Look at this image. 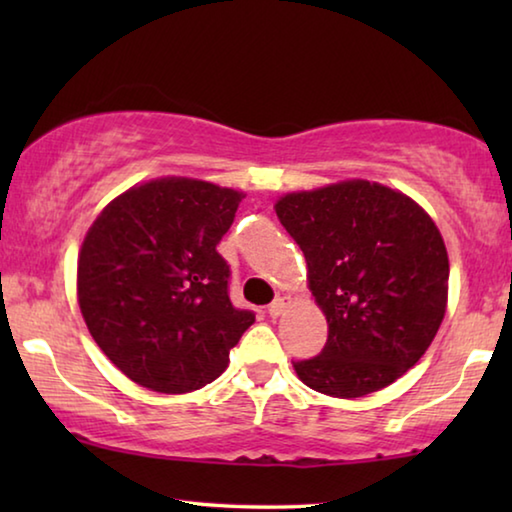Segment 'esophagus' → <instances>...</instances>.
I'll return each mask as SVG.
<instances>
[{
  "label": "esophagus",
  "instance_id": "obj_1",
  "mask_svg": "<svg viewBox=\"0 0 512 512\" xmlns=\"http://www.w3.org/2000/svg\"><path fill=\"white\" fill-rule=\"evenodd\" d=\"M291 305V300L287 298V296H282V298H275L273 302H271V307H268V314H271V318H280L284 311H287V307Z\"/></svg>",
  "mask_w": 512,
  "mask_h": 512
}]
</instances>
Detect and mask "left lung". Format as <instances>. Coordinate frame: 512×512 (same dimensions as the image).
<instances>
[{"instance_id":"obj_1","label":"left lung","mask_w":512,"mask_h":512,"mask_svg":"<svg viewBox=\"0 0 512 512\" xmlns=\"http://www.w3.org/2000/svg\"><path fill=\"white\" fill-rule=\"evenodd\" d=\"M275 214L327 318L323 352L293 363L302 384L350 400L400 379L445 318L449 259L431 216L368 180L287 194Z\"/></svg>"}]
</instances>
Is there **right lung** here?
I'll list each match as a JSON object with an SVG mask.
<instances>
[{
	"mask_svg": "<svg viewBox=\"0 0 512 512\" xmlns=\"http://www.w3.org/2000/svg\"><path fill=\"white\" fill-rule=\"evenodd\" d=\"M244 194L158 178L103 207L79 253V307L92 339L128 379L192 393L228 368L255 314L230 302L219 255Z\"/></svg>",
	"mask_w": 512,
	"mask_h": 512,
	"instance_id": "obj_1",
	"label": "right lung"
}]
</instances>
